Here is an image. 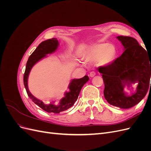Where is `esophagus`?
Returning a JSON list of instances; mask_svg holds the SVG:
<instances>
[{"label":"esophagus","mask_w":151,"mask_h":151,"mask_svg":"<svg viewBox=\"0 0 151 151\" xmlns=\"http://www.w3.org/2000/svg\"><path fill=\"white\" fill-rule=\"evenodd\" d=\"M96 72H94V71L91 72H90V74H89V76H90V77H94V76L96 75Z\"/></svg>","instance_id":"obj_1"}]
</instances>
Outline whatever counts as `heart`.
I'll return each mask as SVG.
<instances>
[{
  "label": "heart",
  "instance_id": "heart-1",
  "mask_svg": "<svg viewBox=\"0 0 151 151\" xmlns=\"http://www.w3.org/2000/svg\"><path fill=\"white\" fill-rule=\"evenodd\" d=\"M116 49L111 45L103 43L95 45L86 55V60L88 62L99 60L102 59L103 62L109 63L115 58Z\"/></svg>",
  "mask_w": 151,
  "mask_h": 151
}]
</instances>
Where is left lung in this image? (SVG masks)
Instances as JSON below:
<instances>
[{
	"instance_id": "obj_1",
	"label": "left lung",
	"mask_w": 151,
	"mask_h": 151,
	"mask_svg": "<svg viewBox=\"0 0 151 151\" xmlns=\"http://www.w3.org/2000/svg\"><path fill=\"white\" fill-rule=\"evenodd\" d=\"M125 51L109 64L99 67L104 84V96L108 103L127 109L138 104L150 87L151 60L147 51L130 36H118ZM138 83L136 93L128 97L123 91L124 84ZM151 86V81H150Z\"/></svg>"
}]
</instances>
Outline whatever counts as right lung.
<instances>
[{
	"label": "right lung",
	"instance_id": "right-lung-1",
	"mask_svg": "<svg viewBox=\"0 0 151 151\" xmlns=\"http://www.w3.org/2000/svg\"><path fill=\"white\" fill-rule=\"evenodd\" d=\"M58 45V40L55 38L45 40L41 43L35 51L32 53L28 58V60L27 61L23 77L24 85L29 98L33 103L48 113H59L74 106L75 102L78 98L82 88L89 79L88 76H85L83 78L81 79H73L69 86L70 91L65 93V97L62 98L57 105L52 103L49 104H45L43 101L36 99L30 93L28 87V77L32 67L38 61L46 56L47 54L51 53L55 51Z\"/></svg>",
	"mask_w": 151,
	"mask_h": 151
}]
</instances>
